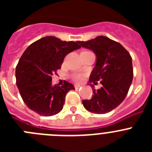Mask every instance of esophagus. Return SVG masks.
<instances>
[{"label":"esophagus","mask_w":152,"mask_h":152,"mask_svg":"<svg viewBox=\"0 0 152 152\" xmlns=\"http://www.w3.org/2000/svg\"><path fill=\"white\" fill-rule=\"evenodd\" d=\"M80 88V85L79 84H75V89H78V88Z\"/></svg>","instance_id":"obj_1"}]
</instances>
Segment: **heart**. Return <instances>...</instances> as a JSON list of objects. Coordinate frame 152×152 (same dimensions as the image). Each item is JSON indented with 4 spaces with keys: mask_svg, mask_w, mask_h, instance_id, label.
Returning <instances> with one entry per match:
<instances>
[{
    "mask_svg": "<svg viewBox=\"0 0 152 152\" xmlns=\"http://www.w3.org/2000/svg\"><path fill=\"white\" fill-rule=\"evenodd\" d=\"M73 80L76 82H80L81 80H83V76L82 75H80V74H77V75H73V77H72Z\"/></svg>",
    "mask_w": 152,
    "mask_h": 152,
    "instance_id": "obj_1",
    "label": "heart"
}]
</instances>
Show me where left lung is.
<instances>
[{"instance_id":"8db88e82","label":"left lung","mask_w":152,"mask_h":152,"mask_svg":"<svg viewBox=\"0 0 152 152\" xmlns=\"http://www.w3.org/2000/svg\"><path fill=\"white\" fill-rule=\"evenodd\" d=\"M80 47L89 49L96 56V65L93 69L88 84L100 81V89L93 88L91 100H84L83 105L88 111L97 114L110 112L124 100L133 78L132 57L120 43L103 36L83 42Z\"/></svg>"}]
</instances>
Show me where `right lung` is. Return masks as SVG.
Listing matches in <instances>:
<instances>
[{"instance_id": "add662e5", "label": "right lung", "mask_w": 152, "mask_h": 152, "mask_svg": "<svg viewBox=\"0 0 152 152\" xmlns=\"http://www.w3.org/2000/svg\"><path fill=\"white\" fill-rule=\"evenodd\" d=\"M80 48L77 42L50 36L34 42L25 50L16 68V80L21 97L31 110L51 116L62 110L65 95L75 88L68 81L61 87L52 86V75L61 68L66 55Z\"/></svg>"}]
</instances>
